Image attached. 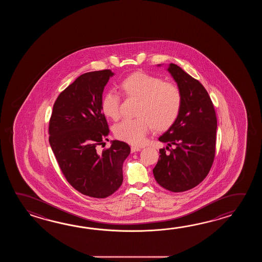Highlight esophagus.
I'll list each match as a JSON object with an SVG mask.
<instances>
[{"mask_svg": "<svg viewBox=\"0 0 262 262\" xmlns=\"http://www.w3.org/2000/svg\"><path fill=\"white\" fill-rule=\"evenodd\" d=\"M140 150H141V148H139V147H136V146H132V147H131V151H132V152L139 151Z\"/></svg>", "mask_w": 262, "mask_h": 262, "instance_id": "esophagus-1", "label": "esophagus"}]
</instances>
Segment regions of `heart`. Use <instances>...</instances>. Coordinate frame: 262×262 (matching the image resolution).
I'll return each instance as SVG.
<instances>
[{
	"label": "heart",
	"instance_id": "1",
	"mask_svg": "<svg viewBox=\"0 0 262 262\" xmlns=\"http://www.w3.org/2000/svg\"><path fill=\"white\" fill-rule=\"evenodd\" d=\"M123 95L139 100L135 119H126L114 126L117 139L130 144L141 145L150 127L156 132L170 128L177 121L183 106V95L178 86L165 82L157 76L136 72L120 83ZM101 110L106 117H120V96L107 92L101 100Z\"/></svg>",
	"mask_w": 262,
	"mask_h": 262
}]
</instances>
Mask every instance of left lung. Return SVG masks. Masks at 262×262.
I'll use <instances>...</instances> for the list:
<instances>
[{
	"label": "left lung",
	"mask_w": 262,
	"mask_h": 262,
	"mask_svg": "<svg viewBox=\"0 0 262 262\" xmlns=\"http://www.w3.org/2000/svg\"><path fill=\"white\" fill-rule=\"evenodd\" d=\"M167 70L182 92L183 106L177 121L158 139L167 143L168 152L159 150L160 159L152 172L165 189L184 192L201 184L212 167L217 120L212 100L199 80L174 63Z\"/></svg>",
	"instance_id": "obj_1"
}]
</instances>
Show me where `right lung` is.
<instances>
[{"label": "right lung", "instance_id": "obj_1", "mask_svg": "<svg viewBox=\"0 0 262 262\" xmlns=\"http://www.w3.org/2000/svg\"><path fill=\"white\" fill-rule=\"evenodd\" d=\"M112 70L85 73L56 99L50 117V144L67 182L83 195L104 199L123 184V164L130 154L123 141L112 140L102 152L110 133L101 100Z\"/></svg>", "mask_w": 262, "mask_h": 262}]
</instances>
